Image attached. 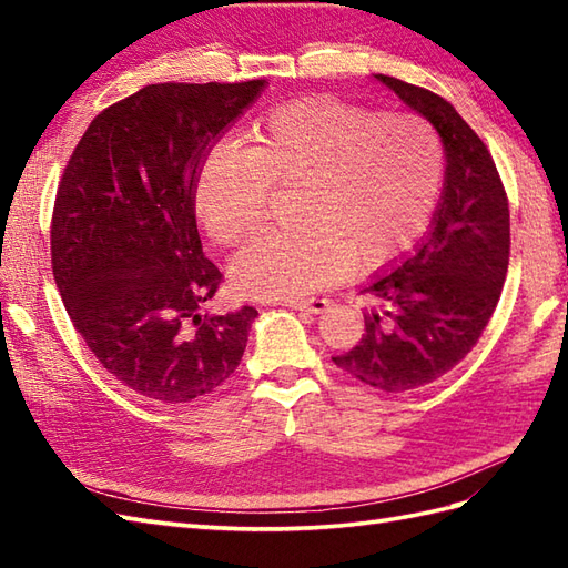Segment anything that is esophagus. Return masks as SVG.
I'll use <instances>...</instances> for the list:
<instances>
[{"mask_svg":"<svg viewBox=\"0 0 568 568\" xmlns=\"http://www.w3.org/2000/svg\"><path fill=\"white\" fill-rule=\"evenodd\" d=\"M285 305H287V307H293V310H303V312H310V315H322V312L332 305V300H327V297L285 300Z\"/></svg>","mask_w":568,"mask_h":568,"instance_id":"1","label":"esophagus"}]
</instances>
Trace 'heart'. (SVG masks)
<instances>
[{"instance_id":"b5f03b06","label":"heart","mask_w":568,"mask_h":568,"mask_svg":"<svg viewBox=\"0 0 568 568\" xmlns=\"http://www.w3.org/2000/svg\"><path fill=\"white\" fill-rule=\"evenodd\" d=\"M444 171L427 119L320 94L273 106L246 146L204 153L192 210L214 241L236 244L265 220L273 185H297L300 226L251 239L229 273L241 295L300 297L403 256L432 222Z\"/></svg>"}]
</instances>
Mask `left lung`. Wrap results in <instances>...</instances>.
<instances>
[{
  "label": "left lung",
  "mask_w": 568,
  "mask_h": 568,
  "mask_svg": "<svg viewBox=\"0 0 568 568\" xmlns=\"http://www.w3.org/2000/svg\"><path fill=\"white\" fill-rule=\"evenodd\" d=\"M376 78L439 131L444 192L413 256L361 291L366 334L332 361L383 393H405L449 373L484 334L508 275L510 210L488 146L449 102L417 84Z\"/></svg>",
  "instance_id": "8db88e82"
}]
</instances>
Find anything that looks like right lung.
Instances as JSON below:
<instances>
[{"label": "right lung", "instance_id": "right-lung-1", "mask_svg": "<svg viewBox=\"0 0 568 568\" xmlns=\"http://www.w3.org/2000/svg\"><path fill=\"white\" fill-rule=\"evenodd\" d=\"M263 88L146 84L92 119L58 183L51 263L68 315L100 364L155 403L220 388L258 317L256 307L200 312L222 273L202 253L192 183Z\"/></svg>", "mask_w": 568, "mask_h": 568}]
</instances>
